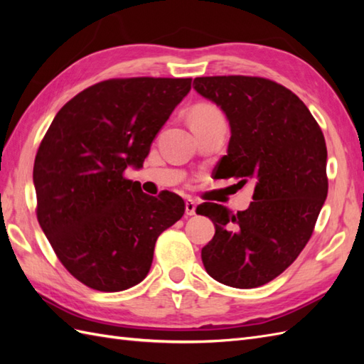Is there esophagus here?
I'll use <instances>...</instances> for the list:
<instances>
[{
  "label": "esophagus",
  "mask_w": 364,
  "mask_h": 364,
  "mask_svg": "<svg viewBox=\"0 0 364 364\" xmlns=\"http://www.w3.org/2000/svg\"><path fill=\"white\" fill-rule=\"evenodd\" d=\"M196 211H197V203L192 198H188L186 200V214L188 215H194Z\"/></svg>",
  "instance_id": "esophagus-1"
}]
</instances>
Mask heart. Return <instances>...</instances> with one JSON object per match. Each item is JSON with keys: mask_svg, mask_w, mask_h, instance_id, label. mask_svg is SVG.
I'll return each mask as SVG.
<instances>
[{"mask_svg": "<svg viewBox=\"0 0 364 364\" xmlns=\"http://www.w3.org/2000/svg\"><path fill=\"white\" fill-rule=\"evenodd\" d=\"M219 117H222L220 111L214 105H210V103H198V105L192 107L191 112H189L191 125H192V123H202V122L214 120V119H219Z\"/></svg>", "mask_w": 364, "mask_h": 364, "instance_id": "1", "label": "heart"}]
</instances>
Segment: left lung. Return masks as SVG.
Instances as JSON below:
<instances>
[{
	"label": "left lung",
	"mask_w": 364,
	"mask_h": 364,
	"mask_svg": "<svg viewBox=\"0 0 364 364\" xmlns=\"http://www.w3.org/2000/svg\"><path fill=\"white\" fill-rule=\"evenodd\" d=\"M194 84L230 122L220 178L255 183L249 210L197 206L215 227L202 249L203 266L219 283L258 288L288 269L310 241L328 192L326 139L305 103L272 80L200 76Z\"/></svg>",
	"instance_id": "obj_1"
}]
</instances>
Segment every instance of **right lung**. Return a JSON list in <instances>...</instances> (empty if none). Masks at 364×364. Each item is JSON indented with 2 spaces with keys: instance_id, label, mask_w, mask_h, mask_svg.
<instances>
[{
  "instance_id": "obj_1",
  "label": "right lung",
  "mask_w": 364,
  "mask_h": 364,
  "mask_svg": "<svg viewBox=\"0 0 364 364\" xmlns=\"http://www.w3.org/2000/svg\"><path fill=\"white\" fill-rule=\"evenodd\" d=\"M191 81L97 82L60 107L42 139L33 172L37 220L63 266L92 289L119 292L141 283L158 236L183 218L180 196H146L125 170L144 164Z\"/></svg>"
}]
</instances>
